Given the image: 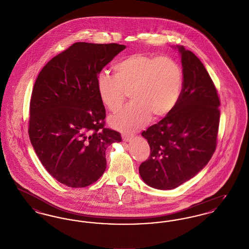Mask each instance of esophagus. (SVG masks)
Instances as JSON below:
<instances>
[{
	"instance_id": "1",
	"label": "esophagus",
	"mask_w": 249,
	"mask_h": 249,
	"mask_svg": "<svg viewBox=\"0 0 249 249\" xmlns=\"http://www.w3.org/2000/svg\"><path fill=\"white\" fill-rule=\"evenodd\" d=\"M122 139L124 142H130L132 139V135L127 134V133H122Z\"/></svg>"
}]
</instances>
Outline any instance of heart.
I'll return each mask as SVG.
<instances>
[{
	"label": "heart",
	"mask_w": 249,
	"mask_h": 249,
	"mask_svg": "<svg viewBox=\"0 0 249 249\" xmlns=\"http://www.w3.org/2000/svg\"><path fill=\"white\" fill-rule=\"evenodd\" d=\"M115 74L101 72L97 91L111 112L123 107L129 92L132 102L109 123L119 130H137L151 118H162L178 104L183 87V71L176 59L168 56L135 53L114 65Z\"/></svg>",
	"instance_id": "obj_1"
}]
</instances>
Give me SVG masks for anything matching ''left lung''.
I'll use <instances>...</instances> for the list:
<instances>
[{"instance_id":"1","label":"left lung","mask_w":249,"mask_h":249,"mask_svg":"<svg viewBox=\"0 0 249 249\" xmlns=\"http://www.w3.org/2000/svg\"><path fill=\"white\" fill-rule=\"evenodd\" d=\"M183 67V87L177 106L142 132L150 146L141 163L143 182L157 190H173L194 178L216 147L220 101L213 81L197 56L177 46Z\"/></svg>"}]
</instances>
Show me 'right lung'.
Listing matches in <instances>:
<instances>
[{"instance_id":"1","label":"right lung","mask_w":249,"mask_h":249,"mask_svg":"<svg viewBox=\"0 0 249 249\" xmlns=\"http://www.w3.org/2000/svg\"><path fill=\"white\" fill-rule=\"evenodd\" d=\"M126 46L78 42L50 59L36 78L29 136L41 163L59 183L91 185L107 168L106 150L121 142L105 128L106 108L97 76Z\"/></svg>"}]
</instances>
